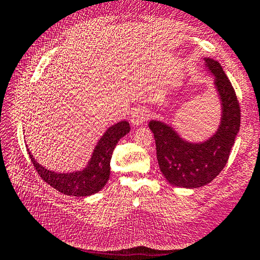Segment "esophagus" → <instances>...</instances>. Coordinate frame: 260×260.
Listing matches in <instances>:
<instances>
[{
  "label": "esophagus",
  "instance_id": "34e87169",
  "mask_svg": "<svg viewBox=\"0 0 260 260\" xmlns=\"http://www.w3.org/2000/svg\"><path fill=\"white\" fill-rule=\"evenodd\" d=\"M146 110L142 107L136 108L133 115H132V118H131V123L133 124L134 126H140L142 124H144V121L146 120Z\"/></svg>",
  "mask_w": 260,
  "mask_h": 260
}]
</instances>
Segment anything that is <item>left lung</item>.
<instances>
[{
    "mask_svg": "<svg viewBox=\"0 0 260 260\" xmlns=\"http://www.w3.org/2000/svg\"><path fill=\"white\" fill-rule=\"evenodd\" d=\"M203 60L204 69L213 77L221 108L217 131L207 140L192 142L167 121L148 123L155 139L159 170L171 184L185 189L206 185L221 172L240 128V107L233 85L217 60Z\"/></svg>",
    "mask_w": 260,
    "mask_h": 260,
    "instance_id": "1",
    "label": "left lung"
}]
</instances>
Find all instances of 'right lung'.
Wrapping results in <instances>:
<instances>
[{
  "label": "right lung",
  "mask_w": 260,
  "mask_h": 260,
  "mask_svg": "<svg viewBox=\"0 0 260 260\" xmlns=\"http://www.w3.org/2000/svg\"><path fill=\"white\" fill-rule=\"evenodd\" d=\"M128 121L121 120L106 129L93 148L91 156L82 170L73 172H56L39 164L29 148V156L41 179L59 192L67 196L88 197L101 191L107 183L110 175V158L118 141L128 134Z\"/></svg>",
  "instance_id": "1"
}]
</instances>
